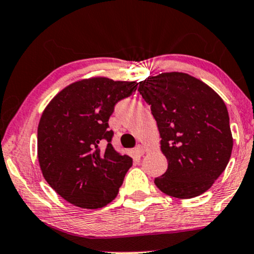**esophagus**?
Wrapping results in <instances>:
<instances>
[{
	"instance_id": "1",
	"label": "esophagus",
	"mask_w": 254,
	"mask_h": 254,
	"mask_svg": "<svg viewBox=\"0 0 254 254\" xmlns=\"http://www.w3.org/2000/svg\"><path fill=\"white\" fill-rule=\"evenodd\" d=\"M135 152H136L137 155H138V156H142V155H144V152H145L144 146L138 144V145H137L136 148H135Z\"/></svg>"
}]
</instances>
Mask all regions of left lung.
<instances>
[{"label":"left lung","instance_id":"obj_1","mask_svg":"<svg viewBox=\"0 0 254 254\" xmlns=\"http://www.w3.org/2000/svg\"><path fill=\"white\" fill-rule=\"evenodd\" d=\"M150 105L168 169L155 179L161 191L177 198L203 194L227 167L233 148L230 117L221 97L187 73H161L139 81Z\"/></svg>","mask_w":254,"mask_h":254}]
</instances>
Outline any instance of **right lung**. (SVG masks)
<instances>
[{
  "instance_id": "add662e5",
  "label": "right lung",
  "mask_w": 254,
  "mask_h": 254,
  "mask_svg": "<svg viewBox=\"0 0 254 254\" xmlns=\"http://www.w3.org/2000/svg\"><path fill=\"white\" fill-rule=\"evenodd\" d=\"M136 81L93 77L74 81L46 106L38 127V158L48 185L67 202L97 209L117 196L132 158L111 144L109 118Z\"/></svg>"
}]
</instances>
